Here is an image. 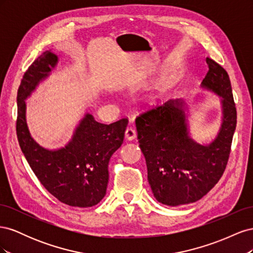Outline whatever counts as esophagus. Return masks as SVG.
I'll return each instance as SVG.
<instances>
[{"mask_svg":"<svg viewBox=\"0 0 253 253\" xmlns=\"http://www.w3.org/2000/svg\"><path fill=\"white\" fill-rule=\"evenodd\" d=\"M125 136H126V138L127 140H133V139H135V137H136V131L133 127H127L126 129Z\"/></svg>","mask_w":253,"mask_h":253,"instance_id":"obj_1","label":"esophagus"}]
</instances>
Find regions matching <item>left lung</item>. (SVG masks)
I'll use <instances>...</instances> for the list:
<instances>
[{
    "label": "left lung",
    "instance_id": "obj_1",
    "mask_svg": "<svg viewBox=\"0 0 253 253\" xmlns=\"http://www.w3.org/2000/svg\"><path fill=\"white\" fill-rule=\"evenodd\" d=\"M209 71L202 87L221 97L223 122L210 144L189 135L181 99L169 100L136 118L137 138L145 158L148 180L156 200L171 207L194 203L216 185L224 174L236 126V108L228 73L206 59Z\"/></svg>",
    "mask_w": 253,
    "mask_h": 253
}]
</instances>
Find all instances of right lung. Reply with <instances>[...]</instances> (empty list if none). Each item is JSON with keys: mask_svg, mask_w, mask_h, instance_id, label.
<instances>
[{"mask_svg": "<svg viewBox=\"0 0 253 253\" xmlns=\"http://www.w3.org/2000/svg\"><path fill=\"white\" fill-rule=\"evenodd\" d=\"M57 63L58 57L46 50L23 76L17 96V136L23 154L43 187L61 203L86 208L97 205L106 193L109 162L124 142L128 120L103 125L86 114L64 148L47 150L38 144L27 127L25 100Z\"/></svg>", "mask_w": 253, "mask_h": 253, "instance_id": "1", "label": "right lung"}]
</instances>
